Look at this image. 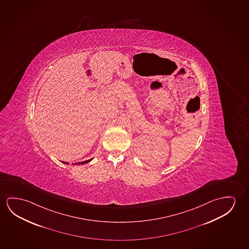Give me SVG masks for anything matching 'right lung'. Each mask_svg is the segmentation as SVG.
Returning a JSON list of instances; mask_svg holds the SVG:
<instances>
[{"mask_svg":"<svg viewBox=\"0 0 249 249\" xmlns=\"http://www.w3.org/2000/svg\"><path fill=\"white\" fill-rule=\"evenodd\" d=\"M91 160H91H89L83 161V162H78V163H75V164L73 163L72 165H84V164H86V163H88V162H89V161ZM64 163H65V164H69L68 162H64Z\"/></svg>","mask_w":249,"mask_h":249,"instance_id":"add662e5","label":"right lung"}]
</instances>
